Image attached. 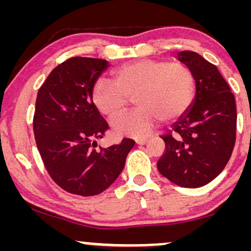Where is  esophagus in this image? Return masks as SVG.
Masks as SVG:
<instances>
[{
	"mask_svg": "<svg viewBox=\"0 0 251 251\" xmlns=\"http://www.w3.org/2000/svg\"><path fill=\"white\" fill-rule=\"evenodd\" d=\"M146 142H148L146 138H139V139H135V143H137L138 145H145Z\"/></svg>",
	"mask_w": 251,
	"mask_h": 251,
	"instance_id": "obj_1",
	"label": "esophagus"
}]
</instances>
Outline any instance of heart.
I'll list each match as a JSON object with an SVG mask.
<instances>
[{
  "mask_svg": "<svg viewBox=\"0 0 251 251\" xmlns=\"http://www.w3.org/2000/svg\"><path fill=\"white\" fill-rule=\"evenodd\" d=\"M111 75L113 81L100 79L92 88L98 111L107 118L117 117L132 96L138 106L112 122L118 135L145 137L160 119L175 122L183 117L194 101L195 74L183 62L140 59L118 66Z\"/></svg>",
  "mask_w": 251,
  "mask_h": 251,
  "instance_id": "obj_1",
  "label": "heart"
}]
</instances>
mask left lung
Instances as JSON below:
<instances>
[{"instance_id": "8db88e82", "label": "left lung", "mask_w": 251, "mask_h": 251, "mask_svg": "<svg viewBox=\"0 0 251 251\" xmlns=\"http://www.w3.org/2000/svg\"><path fill=\"white\" fill-rule=\"evenodd\" d=\"M196 79L191 107L162 135L165 153L158 171L181 188H200L215 179L231 157L236 140V102L215 65L195 51L178 53Z\"/></svg>"}]
</instances>
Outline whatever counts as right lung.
I'll list each match as a JSON object with an SVG mask.
<instances>
[{
  "label": "right lung",
  "mask_w": 251,
  "mask_h": 251,
  "mask_svg": "<svg viewBox=\"0 0 251 251\" xmlns=\"http://www.w3.org/2000/svg\"><path fill=\"white\" fill-rule=\"evenodd\" d=\"M102 59L75 56L56 66L37 92L33 126L48 174L73 195L101 194L122 174L134 140L96 150L108 124L93 101L92 88L108 67Z\"/></svg>",
  "instance_id": "1"
}]
</instances>
